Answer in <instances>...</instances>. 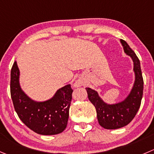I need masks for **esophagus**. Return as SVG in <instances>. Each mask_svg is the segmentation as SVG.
Here are the masks:
<instances>
[{"label":"esophagus","instance_id":"esophagus-1","mask_svg":"<svg viewBox=\"0 0 154 154\" xmlns=\"http://www.w3.org/2000/svg\"><path fill=\"white\" fill-rule=\"evenodd\" d=\"M80 86V83H75V86Z\"/></svg>","mask_w":154,"mask_h":154}]
</instances>
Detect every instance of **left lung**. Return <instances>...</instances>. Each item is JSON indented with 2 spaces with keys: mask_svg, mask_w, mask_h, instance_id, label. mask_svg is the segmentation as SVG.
<instances>
[{
  "mask_svg": "<svg viewBox=\"0 0 154 154\" xmlns=\"http://www.w3.org/2000/svg\"><path fill=\"white\" fill-rule=\"evenodd\" d=\"M120 42L124 52L132 58L134 64L135 80L129 95L121 102L109 104L103 101L96 91L90 88H86L88 98L96 109L98 123L107 129H120L129 124L135 117L142 99L144 80L140 61L126 41L121 39Z\"/></svg>",
  "mask_w": 154,
  "mask_h": 154,
  "instance_id": "1",
  "label": "left lung"
}]
</instances>
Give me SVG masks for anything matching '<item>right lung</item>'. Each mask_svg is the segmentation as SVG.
Listing matches in <instances>:
<instances>
[{
  "label": "right lung",
  "mask_w": 154,
  "mask_h": 154,
  "mask_svg": "<svg viewBox=\"0 0 154 154\" xmlns=\"http://www.w3.org/2000/svg\"><path fill=\"white\" fill-rule=\"evenodd\" d=\"M10 77V94L19 119L30 129L40 135H56L63 132L68 124L73 89L68 84L46 101H33L19 85V70L13 63Z\"/></svg>",
  "instance_id": "add662e5"
}]
</instances>
